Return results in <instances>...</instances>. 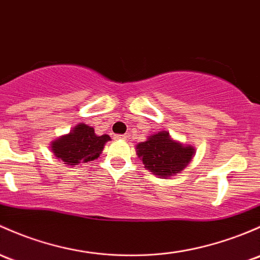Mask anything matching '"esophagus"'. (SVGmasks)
<instances>
[{
	"label": "esophagus",
	"mask_w": 260,
	"mask_h": 260,
	"mask_svg": "<svg viewBox=\"0 0 260 260\" xmlns=\"http://www.w3.org/2000/svg\"><path fill=\"white\" fill-rule=\"evenodd\" d=\"M114 138H116V139H127L128 136L127 135H117Z\"/></svg>",
	"instance_id": "34e87169"
}]
</instances>
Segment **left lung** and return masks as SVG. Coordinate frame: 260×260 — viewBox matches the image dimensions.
Segmentation results:
<instances>
[{
	"label": "left lung",
	"mask_w": 260,
	"mask_h": 260,
	"mask_svg": "<svg viewBox=\"0 0 260 260\" xmlns=\"http://www.w3.org/2000/svg\"><path fill=\"white\" fill-rule=\"evenodd\" d=\"M136 149L144 167L165 179L180 173L196 153L192 146L174 141L166 131L149 136L146 142L138 143Z\"/></svg>",
	"instance_id": "obj_1"
}]
</instances>
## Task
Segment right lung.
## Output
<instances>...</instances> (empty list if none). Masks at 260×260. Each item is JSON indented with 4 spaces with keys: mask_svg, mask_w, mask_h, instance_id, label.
Listing matches in <instances>:
<instances>
[{
    "mask_svg": "<svg viewBox=\"0 0 260 260\" xmlns=\"http://www.w3.org/2000/svg\"><path fill=\"white\" fill-rule=\"evenodd\" d=\"M108 141V135L97 136L93 128L80 123L68 135L52 142L51 151L64 165L75 167L97 159Z\"/></svg>",
    "mask_w": 260,
    "mask_h": 260,
    "instance_id": "obj_1",
    "label": "right lung"
}]
</instances>
